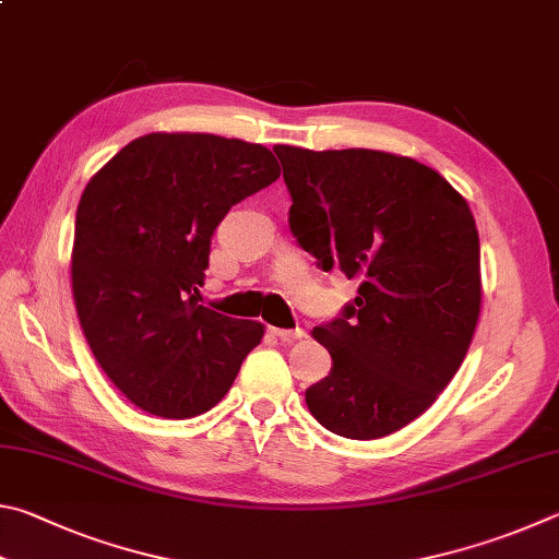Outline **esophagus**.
<instances>
[{"mask_svg":"<svg viewBox=\"0 0 559 559\" xmlns=\"http://www.w3.org/2000/svg\"><path fill=\"white\" fill-rule=\"evenodd\" d=\"M270 334L277 336L280 341H285V344H292V341H297V338L305 336V331H301L299 326H297V329H274V326H272Z\"/></svg>","mask_w":559,"mask_h":559,"instance_id":"obj_1","label":"esophagus"}]
</instances>
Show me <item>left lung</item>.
Here are the masks:
<instances>
[{
    "label": "left lung",
    "instance_id": "8db88e82",
    "mask_svg": "<svg viewBox=\"0 0 559 559\" xmlns=\"http://www.w3.org/2000/svg\"><path fill=\"white\" fill-rule=\"evenodd\" d=\"M289 230L358 297L311 334L331 373L307 388L329 432L378 439L413 423L462 366L481 309L474 215L442 174L376 150L277 144Z\"/></svg>",
    "mask_w": 559,
    "mask_h": 559
}]
</instances>
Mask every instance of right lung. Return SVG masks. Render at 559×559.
<instances>
[{
    "mask_svg": "<svg viewBox=\"0 0 559 559\" xmlns=\"http://www.w3.org/2000/svg\"><path fill=\"white\" fill-rule=\"evenodd\" d=\"M280 179L262 144L154 132L122 146L75 213L73 299L97 364L140 409L195 417L228 393L264 334L199 305L211 238L235 203Z\"/></svg>",
    "mask_w": 559,
    "mask_h": 559,
    "instance_id": "right-lung-1",
    "label": "right lung"
}]
</instances>
